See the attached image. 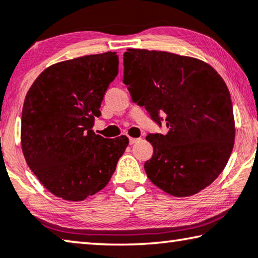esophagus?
Instances as JSON below:
<instances>
[{
  "label": "esophagus",
  "mask_w": 258,
  "mask_h": 258,
  "mask_svg": "<svg viewBox=\"0 0 258 258\" xmlns=\"http://www.w3.org/2000/svg\"><path fill=\"white\" fill-rule=\"evenodd\" d=\"M140 140H141V138H133V137H130L129 138V143L130 144H135L136 142H138Z\"/></svg>",
  "instance_id": "obj_1"
}]
</instances>
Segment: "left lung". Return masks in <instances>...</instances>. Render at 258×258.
<instances>
[{"mask_svg":"<svg viewBox=\"0 0 258 258\" xmlns=\"http://www.w3.org/2000/svg\"><path fill=\"white\" fill-rule=\"evenodd\" d=\"M123 84L169 133L149 134L154 155L144 164L164 192L189 197L211 185L225 169L235 140L230 94L218 72L199 59L164 51L128 48Z\"/></svg>","mask_w":258,"mask_h":258,"instance_id":"8db88e82","label":"left lung"}]
</instances>
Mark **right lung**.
<instances>
[{
	"label": "right lung",
	"mask_w": 258,
	"mask_h": 258,
	"mask_svg": "<svg viewBox=\"0 0 258 258\" xmlns=\"http://www.w3.org/2000/svg\"><path fill=\"white\" fill-rule=\"evenodd\" d=\"M118 73L115 52L44 70L25 96L21 143L27 164L55 197L81 201L108 184L128 137L95 135L104 93Z\"/></svg>",
	"instance_id": "1"
}]
</instances>
